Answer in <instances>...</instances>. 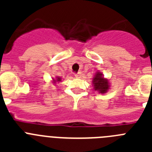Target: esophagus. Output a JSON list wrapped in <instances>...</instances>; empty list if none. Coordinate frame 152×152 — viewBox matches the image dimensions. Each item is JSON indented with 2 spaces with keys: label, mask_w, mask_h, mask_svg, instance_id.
I'll return each instance as SVG.
<instances>
[{
  "label": "esophagus",
  "mask_w": 152,
  "mask_h": 152,
  "mask_svg": "<svg viewBox=\"0 0 152 152\" xmlns=\"http://www.w3.org/2000/svg\"><path fill=\"white\" fill-rule=\"evenodd\" d=\"M75 77H76V78H80V77H81V72H77V73L75 75Z\"/></svg>",
  "instance_id": "esophagus-1"
}]
</instances>
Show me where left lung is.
I'll return each mask as SVG.
<instances>
[{
    "instance_id": "1",
    "label": "left lung",
    "mask_w": 152,
    "mask_h": 152,
    "mask_svg": "<svg viewBox=\"0 0 152 152\" xmlns=\"http://www.w3.org/2000/svg\"><path fill=\"white\" fill-rule=\"evenodd\" d=\"M92 82L94 89L100 94H105L110 88L108 79L104 78L103 74L100 72H96L94 77H93Z\"/></svg>"
}]
</instances>
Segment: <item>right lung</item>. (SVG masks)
I'll use <instances>...</instances> for the list:
<instances>
[{
	"label": "right lung",
	"mask_w": 152,
	"mask_h": 152,
	"mask_svg": "<svg viewBox=\"0 0 152 152\" xmlns=\"http://www.w3.org/2000/svg\"><path fill=\"white\" fill-rule=\"evenodd\" d=\"M53 80H54V83L60 82V81H61V78L60 77H56V80H55V79H53Z\"/></svg>",
	"instance_id": "obj_1"
}]
</instances>
